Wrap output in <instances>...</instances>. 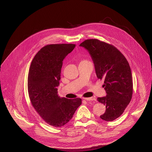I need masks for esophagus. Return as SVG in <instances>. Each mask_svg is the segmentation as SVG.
I'll use <instances>...</instances> for the list:
<instances>
[{
  "mask_svg": "<svg viewBox=\"0 0 152 152\" xmlns=\"http://www.w3.org/2000/svg\"><path fill=\"white\" fill-rule=\"evenodd\" d=\"M83 99L86 101H93L96 100V99L94 97H86V98H83Z\"/></svg>",
  "mask_w": 152,
  "mask_h": 152,
  "instance_id": "1",
  "label": "esophagus"
}]
</instances>
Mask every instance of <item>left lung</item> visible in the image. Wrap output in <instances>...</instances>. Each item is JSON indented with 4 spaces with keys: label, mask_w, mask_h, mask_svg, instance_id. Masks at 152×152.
I'll use <instances>...</instances> for the list:
<instances>
[{
    "label": "left lung",
    "mask_w": 152,
    "mask_h": 152,
    "mask_svg": "<svg viewBox=\"0 0 152 152\" xmlns=\"http://www.w3.org/2000/svg\"><path fill=\"white\" fill-rule=\"evenodd\" d=\"M79 46L89 52L97 78L104 79L106 96L97 100L106 106V111L100 117L113 121L123 113L132 99L133 82L129 62L115 47L99 39H86Z\"/></svg>",
    "instance_id": "1"
}]
</instances>
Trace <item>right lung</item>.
I'll return each mask as SVG.
<instances>
[{
	"mask_svg": "<svg viewBox=\"0 0 152 152\" xmlns=\"http://www.w3.org/2000/svg\"><path fill=\"white\" fill-rule=\"evenodd\" d=\"M75 46L47 45L38 51L30 66L28 88L31 102L40 117L53 127L67 124L82 103L80 98L68 99L58 95L62 61Z\"/></svg>",
	"mask_w": 152,
	"mask_h": 152,
	"instance_id": "1",
	"label": "right lung"
}]
</instances>
